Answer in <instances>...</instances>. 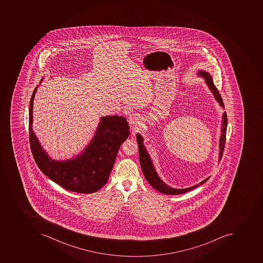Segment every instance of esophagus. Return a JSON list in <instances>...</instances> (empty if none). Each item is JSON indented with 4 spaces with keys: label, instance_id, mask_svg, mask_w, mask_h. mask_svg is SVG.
I'll return each mask as SVG.
<instances>
[{
    "label": "esophagus",
    "instance_id": "34e87169",
    "mask_svg": "<svg viewBox=\"0 0 263 263\" xmlns=\"http://www.w3.org/2000/svg\"><path fill=\"white\" fill-rule=\"evenodd\" d=\"M139 120H140V118H139L137 114H132L128 118L129 124L132 125V126L137 125L139 122Z\"/></svg>",
    "mask_w": 263,
    "mask_h": 263
}]
</instances>
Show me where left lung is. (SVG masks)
I'll list each match as a JSON object with an SVG mask.
<instances>
[{"label": "left lung", "instance_id": "8db88e82", "mask_svg": "<svg viewBox=\"0 0 263 263\" xmlns=\"http://www.w3.org/2000/svg\"><path fill=\"white\" fill-rule=\"evenodd\" d=\"M199 76H202L205 79V82L207 85L209 87L214 96H215V100H217L219 105L224 108L223 105V100H222L221 96L219 95L218 91L217 88L215 87L212 79L209 73L205 72V71H199ZM227 114L226 112H223V122H222V133L221 137H220V141H219V159H221L223 156V149H224V145H226V130H227ZM137 143H138L139 149V157H140V163H141V170H142L143 174L145 176V179L148 181L149 184L153 186L155 190H157L159 193H163V194L167 195H179L183 194V193H187L189 191L193 190L196 189L197 186H201L204 182H206L209 178H207L205 180L200 182L199 184L195 185V186H191L189 189H176L170 187L163 182V181L159 178L158 174L155 172V167H154L152 162H151V158H149V154L145 149V146L143 145V138L141 135H137Z\"/></svg>", "mask_w": 263, "mask_h": 263}]
</instances>
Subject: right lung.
<instances>
[{
    "mask_svg": "<svg viewBox=\"0 0 263 263\" xmlns=\"http://www.w3.org/2000/svg\"><path fill=\"white\" fill-rule=\"evenodd\" d=\"M43 80H41V81ZM33 90L29 114V144L33 157L46 176L63 189L79 193H93L108 180L118 149L129 137V125L124 117L101 118L91 142L81 155L66 161L50 159L42 149L33 129Z\"/></svg>",
    "mask_w": 263,
    "mask_h": 263,
    "instance_id": "1",
    "label": "right lung"
}]
</instances>
